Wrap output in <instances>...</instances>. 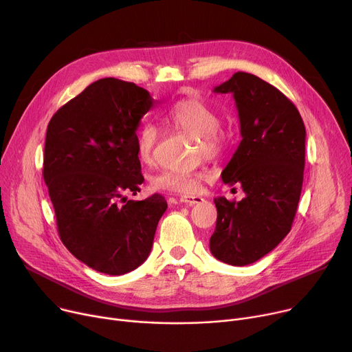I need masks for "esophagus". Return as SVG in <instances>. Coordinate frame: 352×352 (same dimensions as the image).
I'll return each instance as SVG.
<instances>
[{
    "mask_svg": "<svg viewBox=\"0 0 352 352\" xmlns=\"http://www.w3.org/2000/svg\"><path fill=\"white\" fill-rule=\"evenodd\" d=\"M179 201L187 206H195V204H199V202L204 201V198L199 195H181Z\"/></svg>",
    "mask_w": 352,
    "mask_h": 352,
    "instance_id": "34e87169",
    "label": "esophagus"
}]
</instances>
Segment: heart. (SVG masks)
Returning a JSON list of instances; mask_svg holds the SVG:
<instances>
[{
	"label": "heart",
	"mask_w": 352,
	"mask_h": 352,
	"mask_svg": "<svg viewBox=\"0 0 352 352\" xmlns=\"http://www.w3.org/2000/svg\"><path fill=\"white\" fill-rule=\"evenodd\" d=\"M165 121L177 131L197 138L195 151L198 157L215 160L224 154L228 146V134L221 126V118L217 111L198 98H186L173 104L165 111ZM158 142V128L145 122L137 133L138 158L150 164L154 161L155 146ZM204 171L179 173L164 170L153 177L151 186L157 191L178 194H195L204 179Z\"/></svg>",
	"instance_id": "heart-1"
}]
</instances>
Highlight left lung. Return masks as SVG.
<instances>
[{
  "instance_id": "left-lung-1",
  "label": "left lung",
  "mask_w": 352,
  "mask_h": 352,
  "mask_svg": "<svg viewBox=\"0 0 352 352\" xmlns=\"http://www.w3.org/2000/svg\"><path fill=\"white\" fill-rule=\"evenodd\" d=\"M214 92L235 100L243 140L221 177L245 197L214 199L210 250L217 260L241 267L267 255L291 231L304 179L305 126L297 107L254 74L235 72Z\"/></svg>"
}]
</instances>
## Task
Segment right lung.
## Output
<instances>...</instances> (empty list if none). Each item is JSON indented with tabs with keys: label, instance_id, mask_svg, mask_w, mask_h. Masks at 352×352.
<instances>
[{
	"label": "right lung",
	"instance_id": "1",
	"mask_svg": "<svg viewBox=\"0 0 352 352\" xmlns=\"http://www.w3.org/2000/svg\"><path fill=\"white\" fill-rule=\"evenodd\" d=\"M155 100L117 78L88 85L47 126L43 175L67 250L89 268L122 275L150 255L162 195L128 199L144 182L137 154L140 120Z\"/></svg>",
	"mask_w": 352,
	"mask_h": 352
}]
</instances>
